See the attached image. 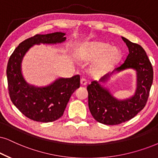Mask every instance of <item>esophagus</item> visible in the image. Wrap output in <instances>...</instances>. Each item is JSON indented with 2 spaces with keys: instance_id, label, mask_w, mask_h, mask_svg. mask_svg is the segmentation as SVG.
<instances>
[{
  "instance_id": "34e87169",
  "label": "esophagus",
  "mask_w": 158,
  "mask_h": 158,
  "mask_svg": "<svg viewBox=\"0 0 158 158\" xmlns=\"http://www.w3.org/2000/svg\"><path fill=\"white\" fill-rule=\"evenodd\" d=\"M80 83L81 85L82 86H85L86 85H87V80H86L85 79H84V78H81V80H80Z\"/></svg>"
}]
</instances>
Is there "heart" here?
<instances>
[{"instance_id":"obj_1","label":"heart","mask_w":158,"mask_h":158,"mask_svg":"<svg viewBox=\"0 0 158 158\" xmlns=\"http://www.w3.org/2000/svg\"><path fill=\"white\" fill-rule=\"evenodd\" d=\"M78 59L85 63L97 62L93 72L97 75L106 74L111 71L122 58V52L118 47L109 43L92 41L84 44L77 54Z\"/></svg>"}]
</instances>
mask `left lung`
Returning <instances> with one entry per match:
<instances>
[{
  "instance_id": "left-lung-1",
  "label": "left lung",
  "mask_w": 158,
  "mask_h": 158,
  "mask_svg": "<svg viewBox=\"0 0 158 158\" xmlns=\"http://www.w3.org/2000/svg\"><path fill=\"white\" fill-rule=\"evenodd\" d=\"M128 48L129 54L120 66L100 80L93 81L87 86L88 106L95 120L104 125H114L131 119L144 108L153 81V69L144 49L137 44L122 37ZM126 69L137 72V87L135 94L128 99H117L103 83L115 73Z\"/></svg>"
}]
</instances>
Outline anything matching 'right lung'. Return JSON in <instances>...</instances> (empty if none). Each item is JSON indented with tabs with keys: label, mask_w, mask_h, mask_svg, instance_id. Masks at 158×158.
Instances as JSON below:
<instances>
[{
	"label": "right lung",
	"mask_w": 158,
	"mask_h": 158,
	"mask_svg": "<svg viewBox=\"0 0 158 158\" xmlns=\"http://www.w3.org/2000/svg\"><path fill=\"white\" fill-rule=\"evenodd\" d=\"M65 35L62 32L37 34L19 44L9 57L6 75L10 98L24 115L34 121L50 123L61 117L71 95L80 86V77H60L44 87L30 85L22 73L23 57L34 45L61 44L66 39Z\"/></svg>",
	"instance_id": "right-lung-1"
}]
</instances>
